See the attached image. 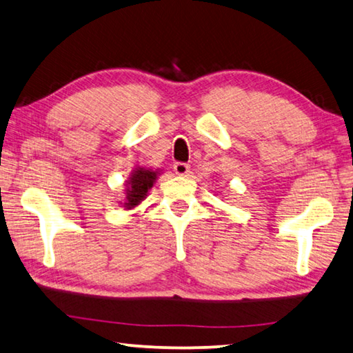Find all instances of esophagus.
Returning <instances> with one entry per match:
<instances>
[{
    "label": "esophagus",
    "mask_w": 353,
    "mask_h": 353,
    "mask_svg": "<svg viewBox=\"0 0 353 353\" xmlns=\"http://www.w3.org/2000/svg\"><path fill=\"white\" fill-rule=\"evenodd\" d=\"M173 170H175L176 175L184 176V175H188V173H189L190 165L186 164V163H175V164H173Z\"/></svg>",
    "instance_id": "obj_1"
}]
</instances>
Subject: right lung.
Segmentation results:
<instances>
[{"label":"right lung","mask_w":353,"mask_h":353,"mask_svg":"<svg viewBox=\"0 0 353 353\" xmlns=\"http://www.w3.org/2000/svg\"><path fill=\"white\" fill-rule=\"evenodd\" d=\"M158 178V170L145 169V167H136L132 172L125 189V200L121 205L125 209H133L145 199L147 192L152 189L154 180Z\"/></svg>","instance_id":"right-lung-1"}]
</instances>
